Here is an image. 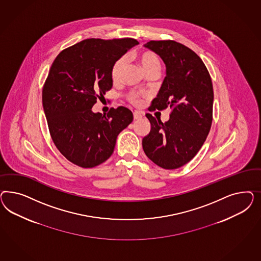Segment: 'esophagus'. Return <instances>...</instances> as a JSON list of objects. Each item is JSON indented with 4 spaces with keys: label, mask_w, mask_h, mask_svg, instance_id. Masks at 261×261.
Listing matches in <instances>:
<instances>
[{
    "label": "esophagus",
    "mask_w": 261,
    "mask_h": 261,
    "mask_svg": "<svg viewBox=\"0 0 261 261\" xmlns=\"http://www.w3.org/2000/svg\"><path fill=\"white\" fill-rule=\"evenodd\" d=\"M133 117H134V119H140L142 118V114L141 112H138V111H135L134 113H133Z\"/></svg>",
    "instance_id": "obj_1"
}]
</instances>
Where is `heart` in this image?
<instances>
[{
  "mask_svg": "<svg viewBox=\"0 0 261 261\" xmlns=\"http://www.w3.org/2000/svg\"><path fill=\"white\" fill-rule=\"evenodd\" d=\"M135 58H136V61L140 65V67L142 68V71H144V73H147L149 71H158L159 72L161 70V60L159 56L153 51L150 50L140 51L135 56ZM124 67H125L124 58H120L114 64L112 68V72H111V76L114 82H117L120 79L122 75V71L124 70ZM129 98H130V101L136 105H139L141 103V95L138 94H132L129 96Z\"/></svg>",
  "mask_w": 261,
  "mask_h": 261,
  "instance_id": "obj_1",
  "label": "heart"
}]
</instances>
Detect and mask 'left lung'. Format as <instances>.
<instances>
[{
    "mask_svg": "<svg viewBox=\"0 0 261 261\" xmlns=\"http://www.w3.org/2000/svg\"><path fill=\"white\" fill-rule=\"evenodd\" d=\"M166 65V77L153 109L172 108L165 123L146 114L151 129L142 148L151 161L165 169L188 164L200 150L213 121L214 88L205 64L190 48L175 41H150L143 45Z\"/></svg>",
    "mask_w": 261,
    "mask_h": 261,
    "instance_id": "1",
    "label": "left lung"
}]
</instances>
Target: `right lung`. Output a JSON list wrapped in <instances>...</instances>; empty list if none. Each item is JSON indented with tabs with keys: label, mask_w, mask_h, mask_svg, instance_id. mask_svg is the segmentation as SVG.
I'll return each instance as SVG.
<instances>
[{
	"label": "right lung",
	"mask_w": 261,
	"mask_h": 261,
	"mask_svg": "<svg viewBox=\"0 0 261 261\" xmlns=\"http://www.w3.org/2000/svg\"><path fill=\"white\" fill-rule=\"evenodd\" d=\"M139 44L132 38L86 39L62 50L50 67L42 102L57 149L76 166L90 168L110 158L117 138L133 120L125 107L107 116L94 113L96 98L113 85L112 68Z\"/></svg>",
	"instance_id": "right-lung-1"
}]
</instances>
